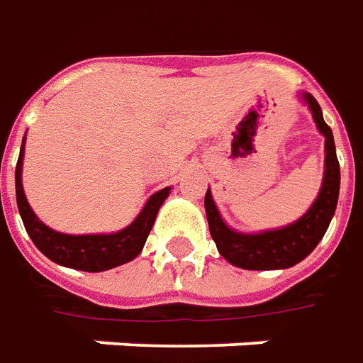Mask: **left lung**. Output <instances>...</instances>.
Segmentation results:
<instances>
[{"label": "left lung", "instance_id": "8db88e82", "mask_svg": "<svg viewBox=\"0 0 363 363\" xmlns=\"http://www.w3.org/2000/svg\"><path fill=\"white\" fill-rule=\"evenodd\" d=\"M301 101L309 107L318 133L325 136V174L317 199L309 211L281 228H269L259 233H240L230 228L220 217L213 201L211 189L205 194V213L213 240L218 254L233 266L242 269H285L299 264L323 240L326 228L334 217L340 194V164L336 158V146L330 127L323 119L317 99L311 94H299Z\"/></svg>", "mask_w": 363, "mask_h": 363}]
</instances>
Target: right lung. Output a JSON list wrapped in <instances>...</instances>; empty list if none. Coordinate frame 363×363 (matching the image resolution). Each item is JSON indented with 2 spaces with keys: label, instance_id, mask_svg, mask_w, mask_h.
<instances>
[{
  "label": "right lung",
  "instance_id": "1",
  "mask_svg": "<svg viewBox=\"0 0 363 363\" xmlns=\"http://www.w3.org/2000/svg\"><path fill=\"white\" fill-rule=\"evenodd\" d=\"M23 158H25V138H23L21 152L15 168V194H17V207L23 218V225L29 233L30 240L38 250L54 264H60L66 268L79 269V272H105V269L123 266L130 259H135L143 248L150 230L154 227L156 215L160 211L162 203L166 201L172 187H164L160 191L148 197L143 211L128 227L121 228L109 235H66L58 233L30 209L29 201L23 191Z\"/></svg>",
  "mask_w": 363,
  "mask_h": 363
}]
</instances>
